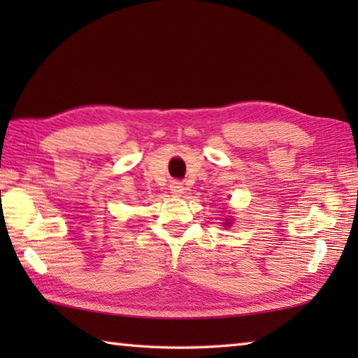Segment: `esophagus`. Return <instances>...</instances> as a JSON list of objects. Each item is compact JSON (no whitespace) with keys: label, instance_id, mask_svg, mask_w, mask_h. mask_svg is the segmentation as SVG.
Instances as JSON below:
<instances>
[{"label":"esophagus","instance_id":"esophagus-1","mask_svg":"<svg viewBox=\"0 0 358 358\" xmlns=\"http://www.w3.org/2000/svg\"><path fill=\"white\" fill-rule=\"evenodd\" d=\"M169 187H171V192L177 196L183 194V191H185V186H183V183H180V181H172Z\"/></svg>","mask_w":358,"mask_h":358}]
</instances>
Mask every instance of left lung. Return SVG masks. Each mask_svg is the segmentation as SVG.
<instances>
[{
	"label": "left lung",
	"instance_id": "obj_1",
	"mask_svg": "<svg viewBox=\"0 0 358 358\" xmlns=\"http://www.w3.org/2000/svg\"><path fill=\"white\" fill-rule=\"evenodd\" d=\"M226 224H227V226H229V224H231V222H226Z\"/></svg>",
	"mask_w": 358,
	"mask_h": 358
}]
</instances>
